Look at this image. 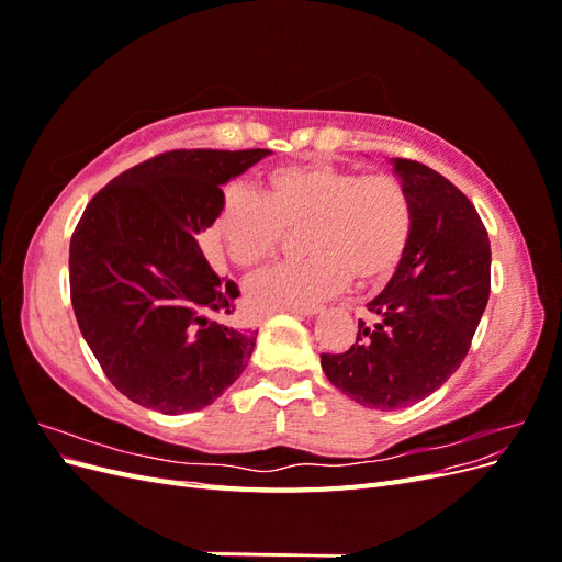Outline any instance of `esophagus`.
<instances>
[{
  "label": "esophagus",
  "mask_w": 562,
  "mask_h": 562,
  "mask_svg": "<svg viewBox=\"0 0 562 562\" xmlns=\"http://www.w3.org/2000/svg\"><path fill=\"white\" fill-rule=\"evenodd\" d=\"M323 312V307H310V310H297V312H293L295 316H300V318H314V316H318Z\"/></svg>",
  "instance_id": "esophagus-1"
}]
</instances>
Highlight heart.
<instances>
[{
	"label": "heart",
	"mask_w": 562,
	"mask_h": 562,
	"mask_svg": "<svg viewBox=\"0 0 562 562\" xmlns=\"http://www.w3.org/2000/svg\"><path fill=\"white\" fill-rule=\"evenodd\" d=\"M304 260L271 267L246 285L250 310L297 312L318 307L356 285H380L398 269L413 234V201L389 173H356L328 161L269 171L260 196L232 192L213 236L241 269L267 262L300 232Z\"/></svg>",
	"instance_id": "1"
}]
</instances>
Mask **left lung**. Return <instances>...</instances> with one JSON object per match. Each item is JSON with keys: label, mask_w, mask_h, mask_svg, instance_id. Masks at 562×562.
Returning a JSON list of instances; mask_svg holds the SVG:
<instances>
[{"label": "left lung", "mask_w": 562, "mask_h": 562, "mask_svg": "<svg viewBox=\"0 0 562 562\" xmlns=\"http://www.w3.org/2000/svg\"><path fill=\"white\" fill-rule=\"evenodd\" d=\"M413 201V234L394 277L368 302L342 353H321L333 386L351 401L394 411L427 398L462 366L490 297V239L481 215L434 168L394 159Z\"/></svg>", "instance_id": "obj_1"}]
</instances>
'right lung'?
<instances>
[{
  "label": "right lung",
  "instance_id": "right-lung-1",
  "mask_svg": "<svg viewBox=\"0 0 562 562\" xmlns=\"http://www.w3.org/2000/svg\"><path fill=\"white\" fill-rule=\"evenodd\" d=\"M269 149H173L128 168L91 201L70 241L79 330L126 398L164 415L211 405L239 380L258 330L225 323L239 288L199 236L223 184Z\"/></svg>",
  "mask_w": 562,
  "mask_h": 562
}]
</instances>
